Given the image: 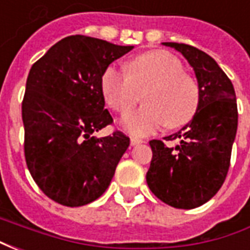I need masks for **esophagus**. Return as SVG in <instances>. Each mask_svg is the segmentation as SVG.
I'll return each mask as SVG.
<instances>
[{
	"mask_svg": "<svg viewBox=\"0 0 250 250\" xmlns=\"http://www.w3.org/2000/svg\"><path fill=\"white\" fill-rule=\"evenodd\" d=\"M130 143L131 146H136V145H139V143H143V141H142V139H138V138H134V136H131Z\"/></svg>",
	"mask_w": 250,
	"mask_h": 250,
	"instance_id": "obj_1",
	"label": "esophagus"
}]
</instances>
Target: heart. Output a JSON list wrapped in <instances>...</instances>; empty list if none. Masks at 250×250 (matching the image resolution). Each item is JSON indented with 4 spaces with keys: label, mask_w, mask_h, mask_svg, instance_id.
Wrapping results in <instances>:
<instances>
[{
    "label": "heart",
    "mask_w": 250,
    "mask_h": 250,
    "mask_svg": "<svg viewBox=\"0 0 250 250\" xmlns=\"http://www.w3.org/2000/svg\"><path fill=\"white\" fill-rule=\"evenodd\" d=\"M100 87L107 105L120 115L134 108L145 92L146 105L122 119V127L132 135H148L163 125L182 127L198 109L197 82L185 73L178 57L162 49L134 57L128 72L109 65L103 72Z\"/></svg>",
    "instance_id": "b5f03b06"
}]
</instances>
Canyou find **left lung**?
<instances>
[{"instance_id": "obj_1", "label": "left lung", "mask_w": 250, "mask_h": 250, "mask_svg": "<svg viewBox=\"0 0 250 250\" xmlns=\"http://www.w3.org/2000/svg\"><path fill=\"white\" fill-rule=\"evenodd\" d=\"M163 44L181 52L193 66L199 104L182 130L165 138L178 139V146L150 141L152 159L146 181L154 195L165 204L194 209L213 198L225 182L238 123L236 92L213 57L188 44Z\"/></svg>"}]
</instances>
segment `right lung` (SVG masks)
Instances as JSON below:
<instances>
[{"mask_svg": "<svg viewBox=\"0 0 250 250\" xmlns=\"http://www.w3.org/2000/svg\"><path fill=\"white\" fill-rule=\"evenodd\" d=\"M134 46L68 36L32 65L22 100L24 152L46 197L83 206L107 190L130 138L120 131L95 138L114 120L104 109L103 72Z\"/></svg>", "mask_w": 250, "mask_h": 250, "instance_id": "add662e5", "label": "right lung"}]
</instances>
